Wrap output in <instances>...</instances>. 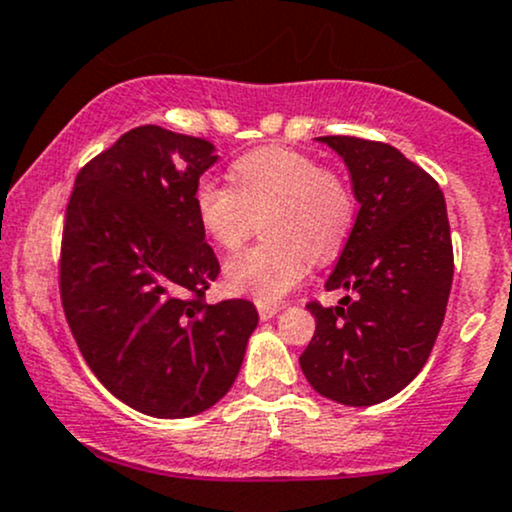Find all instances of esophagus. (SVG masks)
<instances>
[{
	"label": "esophagus",
	"instance_id": "1",
	"mask_svg": "<svg viewBox=\"0 0 512 512\" xmlns=\"http://www.w3.org/2000/svg\"><path fill=\"white\" fill-rule=\"evenodd\" d=\"M279 310H281V305H267V303L257 305V313H260L262 320H269V317H274Z\"/></svg>",
	"mask_w": 512,
	"mask_h": 512
}]
</instances>
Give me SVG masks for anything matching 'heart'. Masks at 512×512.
Listing matches in <instances>:
<instances>
[{
    "label": "heart",
    "instance_id": "obj_1",
    "mask_svg": "<svg viewBox=\"0 0 512 512\" xmlns=\"http://www.w3.org/2000/svg\"><path fill=\"white\" fill-rule=\"evenodd\" d=\"M236 187L202 178L195 209L207 236L238 248L262 216L264 238L228 257L223 274L233 293L276 303L308 276L310 264L339 255L356 221V195L346 175L303 151L267 146L238 158Z\"/></svg>",
    "mask_w": 512,
    "mask_h": 512
}]
</instances>
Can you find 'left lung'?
<instances>
[{"instance_id":"obj_1","label":"left lung","mask_w":512,"mask_h":512,"mask_svg":"<svg viewBox=\"0 0 512 512\" xmlns=\"http://www.w3.org/2000/svg\"><path fill=\"white\" fill-rule=\"evenodd\" d=\"M344 158L361 204L327 291L308 303L315 334L301 354L308 383L346 407H370L419 375L440 332L452 286L448 209L438 182L402 151L358 137H317Z\"/></svg>"}]
</instances>
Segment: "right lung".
Wrapping results in <instances>:
<instances>
[{"mask_svg":"<svg viewBox=\"0 0 512 512\" xmlns=\"http://www.w3.org/2000/svg\"><path fill=\"white\" fill-rule=\"evenodd\" d=\"M207 139L134 127L79 170L67 202L60 296L81 356L117 399L185 419L231 390L257 310L209 305L221 267L195 209Z\"/></svg>","mask_w":512,"mask_h":512,"instance_id":"add662e5","label":"right lung"}]
</instances>
